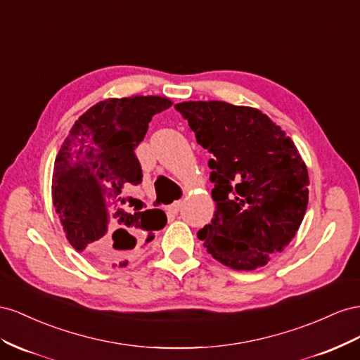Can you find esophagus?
I'll list each match as a JSON object with an SVG mask.
<instances>
[{"instance_id": "34e87169", "label": "esophagus", "mask_w": 360, "mask_h": 360, "mask_svg": "<svg viewBox=\"0 0 360 360\" xmlns=\"http://www.w3.org/2000/svg\"><path fill=\"white\" fill-rule=\"evenodd\" d=\"M181 200H176V202H173L172 205H169L167 207V214H170V215H174V214H178L179 212V208H181Z\"/></svg>"}]
</instances>
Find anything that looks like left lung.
<instances>
[{"instance_id": "1", "label": "left lung", "mask_w": 360, "mask_h": 360, "mask_svg": "<svg viewBox=\"0 0 360 360\" xmlns=\"http://www.w3.org/2000/svg\"><path fill=\"white\" fill-rule=\"evenodd\" d=\"M174 108L211 153L215 212L199 240L233 270L264 266L294 238L307 208L309 176L299 150L256 108L221 101L181 102Z\"/></svg>"}]
</instances>
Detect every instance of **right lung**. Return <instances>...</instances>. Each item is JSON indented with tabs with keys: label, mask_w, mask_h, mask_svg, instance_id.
Here are the masks:
<instances>
[{
	"label": "right lung",
	"mask_w": 360,
	"mask_h": 360,
	"mask_svg": "<svg viewBox=\"0 0 360 360\" xmlns=\"http://www.w3.org/2000/svg\"><path fill=\"white\" fill-rule=\"evenodd\" d=\"M172 105L160 96L105 99L90 107L57 153L53 202L72 248L125 266L166 226L161 210L132 207L125 191L143 178L136 148L152 116Z\"/></svg>",
	"instance_id": "add662e5"
}]
</instances>
